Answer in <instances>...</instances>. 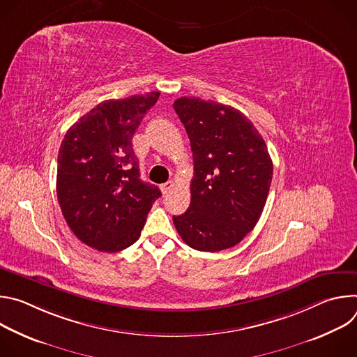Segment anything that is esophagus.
Instances as JSON below:
<instances>
[{"label":"esophagus","instance_id":"34e87169","mask_svg":"<svg viewBox=\"0 0 357 357\" xmlns=\"http://www.w3.org/2000/svg\"><path fill=\"white\" fill-rule=\"evenodd\" d=\"M160 188H161V192H162L164 195H167L168 192H171V190L174 189V182H172V181H168V182L162 183Z\"/></svg>","mask_w":357,"mask_h":357}]
</instances>
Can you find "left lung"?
I'll list each match as a JSON object with an SVG mask.
<instances>
[{
  "mask_svg": "<svg viewBox=\"0 0 357 357\" xmlns=\"http://www.w3.org/2000/svg\"><path fill=\"white\" fill-rule=\"evenodd\" d=\"M193 152L190 205L174 225L199 251L238 244L257 225L273 179L267 145L252 123L234 107L199 97L174 103Z\"/></svg>",
  "mask_w": 357,
  "mask_h": 357,
  "instance_id": "obj_1",
  "label": "left lung"
}]
</instances>
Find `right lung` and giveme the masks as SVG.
<instances>
[{"mask_svg": "<svg viewBox=\"0 0 357 357\" xmlns=\"http://www.w3.org/2000/svg\"><path fill=\"white\" fill-rule=\"evenodd\" d=\"M158 91L106 100L65 134L58 155L56 192L66 223L84 244L106 252L134 244L158 186L139 178L132 137Z\"/></svg>", "mask_w": 357, "mask_h": 357, "instance_id": "obj_1", "label": "right lung"}]
</instances>
